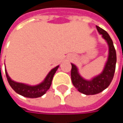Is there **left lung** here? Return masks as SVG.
<instances>
[{"label":"left lung","mask_w":123,"mask_h":123,"mask_svg":"<svg viewBox=\"0 0 123 123\" xmlns=\"http://www.w3.org/2000/svg\"><path fill=\"white\" fill-rule=\"evenodd\" d=\"M96 27L109 46V57L103 73L92 79L91 81H87L79 75L77 67L71 64V79L73 84L79 92L86 95L98 94L106 89L111 83L116 69V53L112 40L105 30L98 26H96Z\"/></svg>","instance_id":"1"}]
</instances>
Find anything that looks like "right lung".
Here are the masks:
<instances>
[{
	"label": "right lung",
	"instance_id": "add662e5",
	"mask_svg": "<svg viewBox=\"0 0 123 123\" xmlns=\"http://www.w3.org/2000/svg\"><path fill=\"white\" fill-rule=\"evenodd\" d=\"M58 67L59 66L52 69L50 71L49 73L48 74V75L46 76L44 81L40 84L37 86H27V85L20 83L15 82L12 81L9 77L7 71H5V74H6V77H7L9 84L10 85V86L12 87V89L15 92L23 97H27V98H37V97H40L42 95H44L46 91L49 89L53 76L58 68Z\"/></svg>",
	"mask_w": 123,
	"mask_h": 123
}]
</instances>
